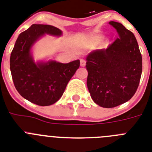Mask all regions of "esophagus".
<instances>
[{"instance_id":"34e87169","label":"esophagus","mask_w":152,"mask_h":152,"mask_svg":"<svg viewBox=\"0 0 152 152\" xmlns=\"http://www.w3.org/2000/svg\"><path fill=\"white\" fill-rule=\"evenodd\" d=\"M85 64H86V61H85L84 59H81V60H80V64H81V67H85Z\"/></svg>"}]
</instances>
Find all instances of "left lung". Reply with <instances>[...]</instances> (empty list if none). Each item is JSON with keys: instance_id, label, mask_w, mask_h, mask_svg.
<instances>
[{"instance_id": "8db88e82", "label": "left lung", "mask_w": 152, "mask_h": 152, "mask_svg": "<svg viewBox=\"0 0 152 152\" xmlns=\"http://www.w3.org/2000/svg\"><path fill=\"white\" fill-rule=\"evenodd\" d=\"M109 24L119 37L106 49L94 50L86 58L91 97L97 104L107 108L133 97L142 72V57L134 34L118 22Z\"/></svg>"}]
</instances>
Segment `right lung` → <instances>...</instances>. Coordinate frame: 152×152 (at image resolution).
I'll use <instances>...</instances> for the list:
<instances>
[{"label": "right lung", "mask_w": 152, "mask_h": 152, "mask_svg": "<svg viewBox=\"0 0 152 152\" xmlns=\"http://www.w3.org/2000/svg\"><path fill=\"white\" fill-rule=\"evenodd\" d=\"M45 34L60 36L62 31L51 25L32 24L18 36L10 58L15 88L23 98L40 106L51 105L58 102L80 66L79 60L67 64L34 61L31 48Z\"/></svg>", "instance_id": "right-lung-1"}]
</instances>
